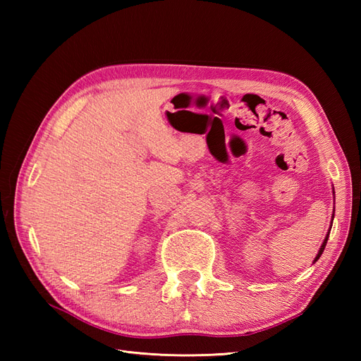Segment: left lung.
Returning <instances> with one entry per match:
<instances>
[{
    "mask_svg": "<svg viewBox=\"0 0 361 361\" xmlns=\"http://www.w3.org/2000/svg\"><path fill=\"white\" fill-rule=\"evenodd\" d=\"M333 194H334V188H333ZM333 220H334V212H333V216H331V224H330V228H329V232H326V236H325V239H324V243L321 244V248H319V251H318V255H316V257L313 259V264H314V262H318V259L321 257V255H322V251H324V248H325V245H326V241H329V235H330V231H331V226H333Z\"/></svg>",
    "mask_w": 361,
    "mask_h": 361,
    "instance_id": "left-lung-1",
    "label": "left lung"
}]
</instances>
